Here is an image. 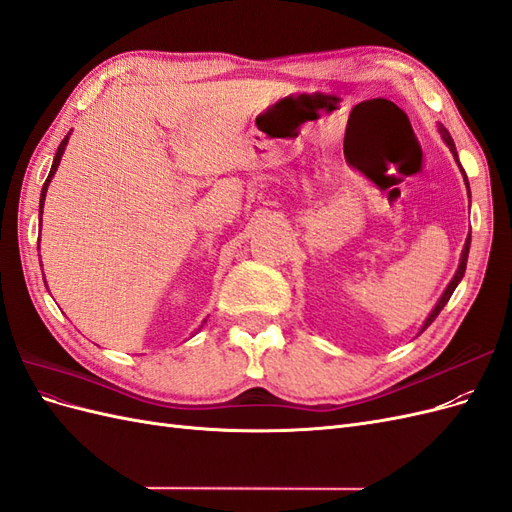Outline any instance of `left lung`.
I'll return each mask as SVG.
<instances>
[{"mask_svg": "<svg viewBox=\"0 0 512 512\" xmlns=\"http://www.w3.org/2000/svg\"><path fill=\"white\" fill-rule=\"evenodd\" d=\"M438 132H440V136H442V141L446 143V147L451 149V153H453V158H455V162H457V166H459V170H461V175H463V181H466V188H468V194H470V183H468V177H466V170L461 168V164H459V156H457V149H455V143H453V138H451V134H448V130L444 128V126H440L438 128ZM470 241H472V235H468V239H466V245H463V250H461V258H459V267H457V271H455V275H453V280L448 282V286H446V290L442 292V297L438 299V303H436V307L431 309V314L425 318V322H423V327H421V333L429 327V324L438 318V314L442 312L444 309V305L448 303V299H451V294L455 292V288L459 286V282L463 280V273H466V265H468V254H470Z\"/></svg>", "mask_w": 512, "mask_h": 512, "instance_id": "left-lung-1", "label": "left lung"}]
</instances>
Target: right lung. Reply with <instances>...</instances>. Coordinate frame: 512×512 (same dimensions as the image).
Segmentation results:
<instances>
[{
  "instance_id": "right-lung-1",
  "label": "right lung",
  "mask_w": 512,
  "mask_h": 512,
  "mask_svg": "<svg viewBox=\"0 0 512 512\" xmlns=\"http://www.w3.org/2000/svg\"><path fill=\"white\" fill-rule=\"evenodd\" d=\"M70 134H72V132H68L64 141H61V145L57 147V153H55V158H53V166H51V173H49V177H46V181H44V185H42V192H40V222H42V209H44L46 190H49V183H51V179H53V175H55V170L59 168V162H61V156H64V151H66ZM38 250H40V247H38ZM42 275H44V273H42ZM205 322H207V320H203V324H205ZM203 324H200V327H203Z\"/></svg>"
}]
</instances>
